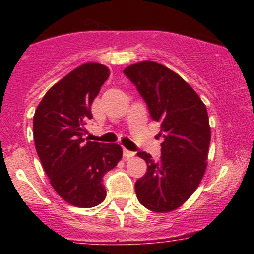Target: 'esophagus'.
<instances>
[{"label": "esophagus", "instance_id": "34e87169", "mask_svg": "<svg viewBox=\"0 0 254 254\" xmlns=\"http://www.w3.org/2000/svg\"><path fill=\"white\" fill-rule=\"evenodd\" d=\"M123 155H124L125 158H130L135 155V152L134 151H130V150H127V148H124V150H123Z\"/></svg>", "mask_w": 254, "mask_h": 254}]
</instances>
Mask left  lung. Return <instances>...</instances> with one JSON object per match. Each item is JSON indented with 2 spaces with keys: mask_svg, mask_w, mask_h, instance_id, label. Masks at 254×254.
<instances>
[{
  "mask_svg": "<svg viewBox=\"0 0 254 254\" xmlns=\"http://www.w3.org/2000/svg\"><path fill=\"white\" fill-rule=\"evenodd\" d=\"M161 123V158L139 151L147 172L135 183L137 200L156 212L172 211L195 191L206 170L210 127L206 107L181 76L155 61H142L124 70Z\"/></svg>",
  "mask_w": 254,
  "mask_h": 254,
  "instance_id": "obj_1",
  "label": "left lung"
}]
</instances>
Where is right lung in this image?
I'll use <instances>...</instances> for the list:
<instances>
[{"instance_id":"obj_1","label":"right lung","mask_w":254,"mask_h":254,"mask_svg":"<svg viewBox=\"0 0 254 254\" xmlns=\"http://www.w3.org/2000/svg\"><path fill=\"white\" fill-rule=\"evenodd\" d=\"M109 77L98 63H87L54 84L33 119L35 148L51 186L65 201L93 207L106 199L103 177L122 158L118 143L84 141L91 106Z\"/></svg>"}]
</instances>
